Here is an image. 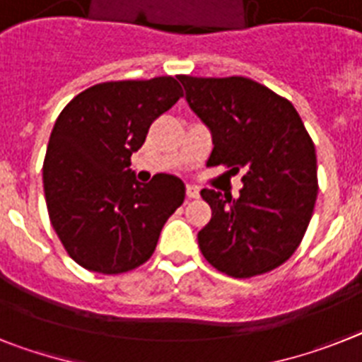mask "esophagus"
Segmentation results:
<instances>
[{
  "label": "esophagus",
  "instance_id": "obj_1",
  "mask_svg": "<svg viewBox=\"0 0 362 362\" xmlns=\"http://www.w3.org/2000/svg\"><path fill=\"white\" fill-rule=\"evenodd\" d=\"M186 195H187V199H199V195H200L199 187L187 184V186H186Z\"/></svg>",
  "mask_w": 362,
  "mask_h": 362
}]
</instances>
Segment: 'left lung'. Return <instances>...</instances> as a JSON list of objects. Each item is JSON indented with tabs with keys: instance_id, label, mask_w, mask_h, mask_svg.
I'll return each mask as SVG.
<instances>
[{
	"instance_id": "left-lung-1",
	"label": "left lung",
	"mask_w": 362,
	"mask_h": 362,
	"mask_svg": "<svg viewBox=\"0 0 362 362\" xmlns=\"http://www.w3.org/2000/svg\"><path fill=\"white\" fill-rule=\"evenodd\" d=\"M187 105L211 132L208 165L243 171L238 199L202 189L211 221L199 232L209 265L252 278L274 270L302 243L318 193L317 153L291 101L247 77H178Z\"/></svg>"
}]
</instances>
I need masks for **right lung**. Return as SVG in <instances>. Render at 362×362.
Returning a JSON list of instances; mask_svg holds the SVG:
<instances>
[{"label":"right lung","mask_w":362,"mask_h":362,"mask_svg":"<svg viewBox=\"0 0 362 362\" xmlns=\"http://www.w3.org/2000/svg\"><path fill=\"white\" fill-rule=\"evenodd\" d=\"M182 97L173 77L88 88L60 112L44 160L51 224L75 263L121 274L153 256L163 224L184 202L178 176L136 180L130 156L148 127Z\"/></svg>","instance_id":"obj_1"}]
</instances>
